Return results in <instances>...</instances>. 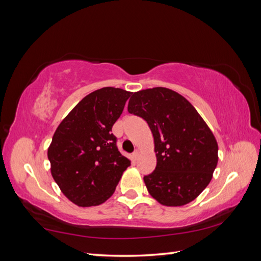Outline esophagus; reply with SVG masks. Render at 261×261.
I'll return each mask as SVG.
<instances>
[{
	"instance_id": "34e87169",
	"label": "esophagus",
	"mask_w": 261,
	"mask_h": 261,
	"mask_svg": "<svg viewBox=\"0 0 261 261\" xmlns=\"http://www.w3.org/2000/svg\"><path fill=\"white\" fill-rule=\"evenodd\" d=\"M132 156H133V159H135V160H137V159L139 158V151H138V150H136V151H135V152H133V153H132Z\"/></svg>"
}]
</instances>
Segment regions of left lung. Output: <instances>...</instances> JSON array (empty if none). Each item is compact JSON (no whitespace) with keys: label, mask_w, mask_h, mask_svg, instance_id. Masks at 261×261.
I'll use <instances>...</instances> for the list:
<instances>
[{"label":"left lung","mask_w":261,"mask_h":261,"mask_svg":"<svg viewBox=\"0 0 261 261\" xmlns=\"http://www.w3.org/2000/svg\"><path fill=\"white\" fill-rule=\"evenodd\" d=\"M128 111L147 121L156 166L143 180L156 201L169 207L191 202L213 178L218 144L191 103L167 88L132 93Z\"/></svg>","instance_id":"8db88e82"}]
</instances>
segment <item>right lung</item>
<instances>
[{
    "instance_id": "1",
    "label": "right lung",
    "mask_w": 261,
    "mask_h": 261,
    "mask_svg": "<svg viewBox=\"0 0 261 261\" xmlns=\"http://www.w3.org/2000/svg\"><path fill=\"white\" fill-rule=\"evenodd\" d=\"M131 92L107 87L88 94L54 132L47 150L51 173L63 195L80 207L110 198L130 161L120 153L112 126Z\"/></svg>"
}]
</instances>
